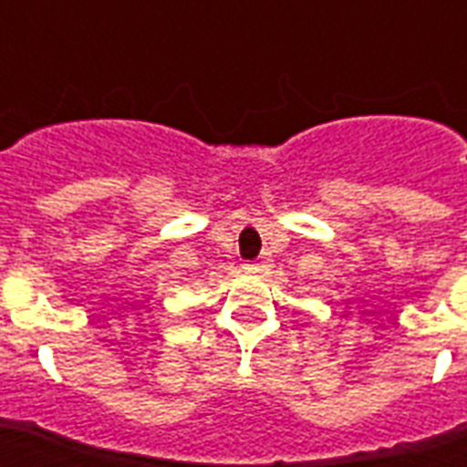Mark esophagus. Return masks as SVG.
<instances>
[{"mask_svg":"<svg viewBox=\"0 0 467 467\" xmlns=\"http://www.w3.org/2000/svg\"><path fill=\"white\" fill-rule=\"evenodd\" d=\"M243 269H245V274H259V271H262V264L247 262V264H243Z\"/></svg>","mask_w":467,"mask_h":467,"instance_id":"34e87169","label":"esophagus"}]
</instances>
